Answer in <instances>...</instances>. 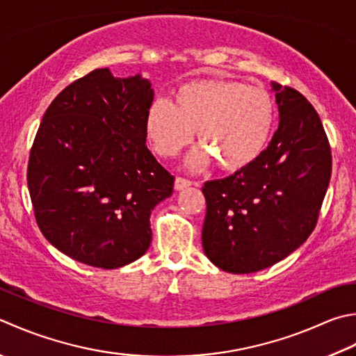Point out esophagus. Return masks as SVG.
<instances>
[{"label":"esophagus","mask_w":356,"mask_h":356,"mask_svg":"<svg viewBox=\"0 0 356 356\" xmlns=\"http://www.w3.org/2000/svg\"><path fill=\"white\" fill-rule=\"evenodd\" d=\"M191 185H193L191 180L184 179V177H176V180H174V190H177V191L184 190V188H188Z\"/></svg>","instance_id":"1"}]
</instances>
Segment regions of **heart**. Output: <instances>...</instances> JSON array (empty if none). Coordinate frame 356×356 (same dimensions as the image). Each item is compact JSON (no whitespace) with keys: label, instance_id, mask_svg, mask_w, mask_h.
I'll use <instances>...</instances> for the list:
<instances>
[{"label":"heart","instance_id":"heart-1","mask_svg":"<svg viewBox=\"0 0 356 356\" xmlns=\"http://www.w3.org/2000/svg\"><path fill=\"white\" fill-rule=\"evenodd\" d=\"M275 124V103L266 89L238 80L184 83L172 104L159 100L146 114V134L159 156L174 157L193 140L204 148L188 159L200 168L214 159L224 171H239L259 157Z\"/></svg>","mask_w":356,"mask_h":356}]
</instances>
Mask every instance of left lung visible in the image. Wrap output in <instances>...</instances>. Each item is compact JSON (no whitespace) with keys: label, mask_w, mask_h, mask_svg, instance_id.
Here are the masks:
<instances>
[{"label":"left lung","mask_w":356,"mask_h":356,"mask_svg":"<svg viewBox=\"0 0 356 356\" xmlns=\"http://www.w3.org/2000/svg\"><path fill=\"white\" fill-rule=\"evenodd\" d=\"M271 88L280 127L267 149L243 170L202 188L204 252L234 275L267 268L301 247L330 182V145L315 108L293 88Z\"/></svg>","instance_id":"left-lung-1"}]
</instances>
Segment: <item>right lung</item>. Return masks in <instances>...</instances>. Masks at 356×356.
<instances>
[{"mask_svg":"<svg viewBox=\"0 0 356 356\" xmlns=\"http://www.w3.org/2000/svg\"><path fill=\"white\" fill-rule=\"evenodd\" d=\"M154 100L140 74L95 69L49 104L35 136L27 186L44 238L74 261L118 268L146 253L149 216L174 176L146 146Z\"/></svg>","mask_w":356,"mask_h":356,"instance_id":"obj_1","label":"right lung"}]
</instances>
